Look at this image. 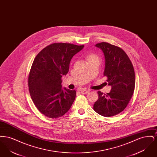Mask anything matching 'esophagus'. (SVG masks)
<instances>
[{"label":"esophagus","instance_id":"1","mask_svg":"<svg viewBox=\"0 0 157 157\" xmlns=\"http://www.w3.org/2000/svg\"><path fill=\"white\" fill-rule=\"evenodd\" d=\"M89 92H90V91H89L88 90H81V94H88Z\"/></svg>","mask_w":157,"mask_h":157}]
</instances>
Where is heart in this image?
<instances>
[{
  "mask_svg": "<svg viewBox=\"0 0 157 157\" xmlns=\"http://www.w3.org/2000/svg\"><path fill=\"white\" fill-rule=\"evenodd\" d=\"M99 59V58L96 54L94 53H90V55H88L86 57V59L87 60H89L90 59Z\"/></svg>",
  "mask_w": 157,
  "mask_h": 157,
  "instance_id": "b5f03b06",
  "label": "heart"
}]
</instances>
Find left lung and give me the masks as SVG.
I'll return each instance as SVG.
<instances>
[{
    "mask_svg": "<svg viewBox=\"0 0 157 157\" xmlns=\"http://www.w3.org/2000/svg\"><path fill=\"white\" fill-rule=\"evenodd\" d=\"M95 46L104 54V75L112 88L106 94L98 91V99L94 105V109L102 116L110 117L123 111L132 97L135 85L134 69L127 53L120 47L107 42Z\"/></svg>",
    "mask_w": 157,
    "mask_h": 157,
    "instance_id": "8db88e82",
    "label": "left lung"
}]
</instances>
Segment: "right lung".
<instances>
[{"label": "right lung", "mask_w": 157, "mask_h": 157, "mask_svg": "<svg viewBox=\"0 0 157 157\" xmlns=\"http://www.w3.org/2000/svg\"><path fill=\"white\" fill-rule=\"evenodd\" d=\"M84 45L54 43L39 53L28 76L30 97L39 111L50 118L61 117L75 100V90L62 89L61 78L69 69L72 57Z\"/></svg>", "instance_id": "1"}]
</instances>
